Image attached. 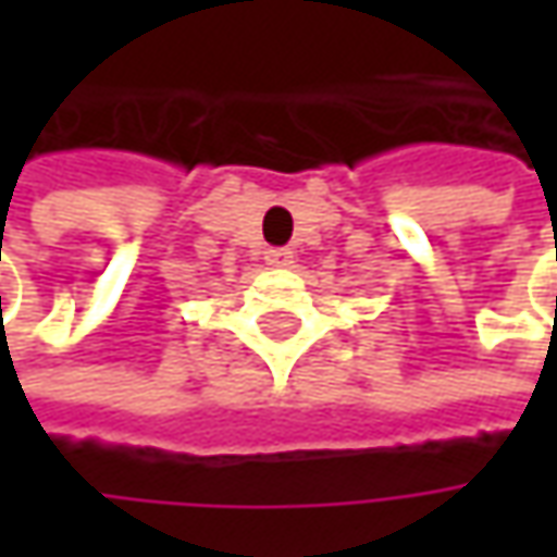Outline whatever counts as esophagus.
Returning a JSON list of instances; mask_svg holds the SVG:
<instances>
[{"label": "esophagus", "instance_id": "1", "mask_svg": "<svg viewBox=\"0 0 557 557\" xmlns=\"http://www.w3.org/2000/svg\"><path fill=\"white\" fill-rule=\"evenodd\" d=\"M267 263L269 267H290L294 263V250L290 247H272V250H267Z\"/></svg>", "mask_w": 557, "mask_h": 557}]
</instances>
